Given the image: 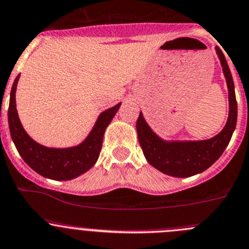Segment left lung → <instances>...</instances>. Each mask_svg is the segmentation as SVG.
Masks as SVG:
<instances>
[{
	"label": "left lung",
	"mask_w": 249,
	"mask_h": 249,
	"mask_svg": "<svg viewBox=\"0 0 249 249\" xmlns=\"http://www.w3.org/2000/svg\"><path fill=\"white\" fill-rule=\"evenodd\" d=\"M229 89V117L224 129L208 140H163L153 131L140 111L136 122L139 142L151 166L167 176L187 178L215 163L229 145L237 123V102L231 71L222 51L216 46Z\"/></svg>",
	"instance_id": "1"
}]
</instances>
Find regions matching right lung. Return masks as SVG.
Returning a JSON list of instances; mask_svg holds the SVG:
<instances>
[{"label":"right lung","instance_id":"add662e5","mask_svg":"<svg viewBox=\"0 0 249 249\" xmlns=\"http://www.w3.org/2000/svg\"><path fill=\"white\" fill-rule=\"evenodd\" d=\"M18 80L19 75L13 82L9 96L8 125L11 138L25 163L43 177L54 180L73 179L92 168L99 157L104 131L122 103L102 111L87 138L77 146L66 148L46 147L30 138L20 123L16 107Z\"/></svg>","mask_w":249,"mask_h":249}]
</instances>
